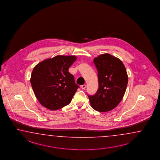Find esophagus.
Segmentation results:
<instances>
[{"instance_id": "34e87169", "label": "esophagus", "mask_w": 160, "mask_h": 160, "mask_svg": "<svg viewBox=\"0 0 160 160\" xmlns=\"http://www.w3.org/2000/svg\"><path fill=\"white\" fill-rule=\"evenodd\" d=\"M81 88H82V90H84V89L86 88V84H83V85H82V86H81Z\"/></svg>"}]
</instances>
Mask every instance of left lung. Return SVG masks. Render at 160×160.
<instances>
[{
	"instance_id": "obj_1",
	"label": "left lung",
	"mask_w": 160,
	"mask_h": 160,
	"mask_svg": "<svg viewBox=\"0 0 160 160\" xmlns=\"http://www.w3.org/2000/svg\"><path fill=\"white\" fill-rule=\"evenodd\" d=\"M98 71L99 88L88 95L91 107L101 112H109L117 106L124 95L128 78L120 59L106 53L94 59Z\"/></svg>"
}]
</instances>
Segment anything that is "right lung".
Returning a JSON list of instances; mask_svg holds the SVG:
<instances>
[{
  "mask_svg": "<svg viewBox=\"0 0 160 160\" xmlns=\"http://www.w3.org/2000/svg\"><path fill=\"white\" fill-rule=\"evenodd\" d=\"M76 56L57 55L36 65L32 72L31 83L42 105L56 110L70 103L79 88L68 69Z\"/></svg>",
  "mask_w": 160,
  "mask_h": 160,
  "instance_id": "right-lung-1",
  "label": "right lung"
}]
</instances>
